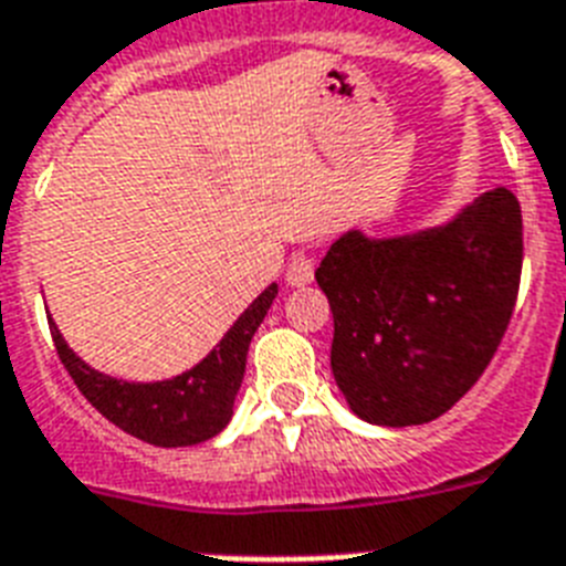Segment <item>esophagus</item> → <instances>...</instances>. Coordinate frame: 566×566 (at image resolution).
<instances>
[{
    "label": "esophagus",
    "instance_id": "1",
    "mask_svg": "<svg viewBox=\"0 0 566 566\" xmlns=\"http://www.w3.org/2000/svg\"><path fill=\"white\" fill-rule=\"evenodd\" d=\"M312 280H315V256L310 254H295L289 260V269H286V283L295 289H304L310 286Z\"/></svg>",
    "mask_w": 566,
    "mask_h": 566
}]
</instances>
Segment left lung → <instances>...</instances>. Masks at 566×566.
Here are the masks:
<instances>
[{"label": "left lung", "mask_w": 566, "mask_h": 566, "mask_svg": "<svg viewBox=\"0 0 566 566\" xmlns=\"http://www.w3.org/2000/svg\"><path fill=\"white\" fill-rule=\"evenodd\" d=\"M520 271L523 216L505 187L444 228L336 239L315 280L333 310L329 365L350 409L379 427H418L453 409L503 342Z\"/></svg>", "instance_id": "obj_1"}]
</instances>
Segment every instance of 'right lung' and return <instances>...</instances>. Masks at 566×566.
Returning <instances> with one entry per match:
<instances>
[{
	"mask_svg": "<svg viewBox=\"0 0 566 566\" xmlns=\"http://www.w3.org/2000/svg\"><path fill=\"white\" fill-rule=\"evenodd\" d=\"M274 297H277V283H271L239 315L228 336L221 338L219 347L205 361L166 382H125V379L104 377L72 354L52 321L49 329L63 368L70 370L81 395L111 423L146 444L192 447L219 436L228 427L233 400L245 377L248 347Z\"/></svg>",
	"mask_w": 566,
	"mask_h": 566,
	"instance_id": "right-lung-1",
	"label": "right lung"
}]
</instances>
